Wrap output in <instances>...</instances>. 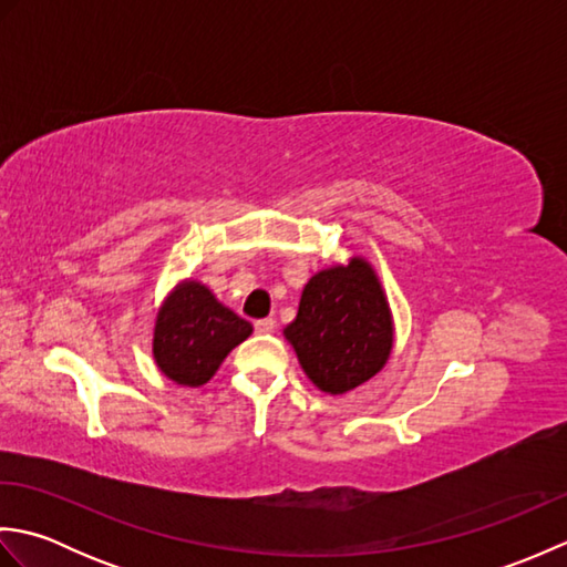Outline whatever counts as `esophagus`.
Wrapping results in <instances>:
<instances>
[{
	"mask_svg": "<svg viewBox=\"0 0 567 567\" xmlns=\"http://www.w3.org/2000/svg\"><path fill=\"white\" fill-rule=\"evenodd\" d=\"M275 327H277V321H275V319H270V317H268V319H258V321H256V331H258V333H272V331H275Z\"/></svg>",
	"mask_w": 567,
	"mask_h": 567,
	"instance_id": "obj_1",
	"label": "esophagus"
}]
</instances>
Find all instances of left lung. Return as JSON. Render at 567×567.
<instances>
[{"instance_id":"obj_1","label":"left lung","mask_w":567,"mask_h":567,"mask_svg":"<svg viewBox=\"0 0 567 567\" xmlns=\"http://www.w3.org/2000/svg\"><path fill=\"white\" fill-rule=\"evenodd\" d=\"M282 333L321 392L341 396L375 378L392 355L394 317L372 262L351 256L317 270Z\"/></svg>"}]
</instances>
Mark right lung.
<instances>
[{"label": "right lung", "mask_w": 567, "mask_h": 567, "mask_svg": "<svg viewBox=\"0 0 567 567\" xmlns=\"http://www.w3.org/2000/svg\"><path fill=\"white\" fill-rule=\"evenodd\" d=\"M250 333V323L221 305L207 285L183 277L155 311L151 353L167 380L202 388Z\"/></svg>", "instance_id": "add662e5"}]
</instances>
